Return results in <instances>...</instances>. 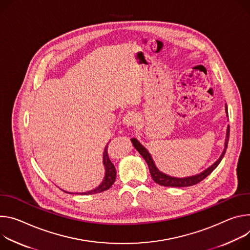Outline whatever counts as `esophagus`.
<instances>
[{"label":"esophagus","mask_w":250,"mask_h":250,"mask_svg":"<svg viewBox=\"0 0 250 250\" xmlns=\"http://www.w3.org/2000/svg\"><path fill=\"white\" fill-rule=\"evenodd\" d=\"M138 115L137 113L133 112V111H130V112H128L124 118H123V124L127 127H131L133 125H135L137 122H138Z\"/></svg>","instance_id":"esophagus-1"}]
</instances>
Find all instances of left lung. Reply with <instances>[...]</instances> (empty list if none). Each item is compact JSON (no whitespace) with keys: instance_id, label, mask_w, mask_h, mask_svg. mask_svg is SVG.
Masks as SVG:
<instances>
[{"instance_id":"1","label":"left lung","mask_w":250,"mask_h":250,"mask_svg":"<svg viewBox=\"0 0 250 250\" xmlns=\"http://www.w3.org/2000/svg\"><path fill=\"white\" fill-rule=\"evenodd\" d=\"M226 112H227V116L229 117L228 114V106L226 105ZM229 125H228V129H227V137H226V143H225V149L221 153L220 157L218 158L217 161H215L210 167H208V169H206L204 172L195 175V176H189V177H185V178H177V177H172L169 175H166L165 173L161 172L154 163V160L151 156V154L148 152V150L138 141L136 138H132L131 142L133 144V146L135 147V149L140 153V155L144 158V160L146 161V163L148 164V167L150 170V174L152 179L154 180L155 183H157L160 186H164V187H173V188H183V187H189V186H193L197 185L198 183L202 182L204 179H206L216 167L218 166V164L220 163V161L223 160L227 148H228V143H229Z\"/></svg>"}]
</instances>
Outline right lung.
<instances>
[{"instance_id":"1","label":"right lung","mask_w":250,"mask_h":250,"mask_svg":"<svg viewBox=\"0 0 250 250\" xmlns=\"http://www.w3.org/2000/svg\"><path fill=\"white\" fill-rule=\"evenodd\" d=\"M108 144L105 146V149L103 152V165L105 168V176H104L102 183L96 188L91 189L89 191H85V192H79V195H94V193H99V192L109 189L111 188V186L114 184L115 179H116V169L114 167V165L112 164V162H111L109 159ZM65 192H67V191H65ZM68 193H71V192H68ZM72 193H74V192H72Z\"/></svg>"}]
</instances>
